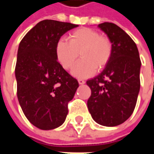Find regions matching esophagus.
Wrapping results in <instances>:
<instances>
[{"mask_svg": "<svg viewBox=\"0 0 154 154\" xmlns=\"http://www.w3.org/2000/svg\"><path fill=\"white\" fill-rule=\"evenodd\" d=\"M78 83L80 85H83V84H85V81L82 80V79H78Z\"/></svg>", "mask_w": 154, "mask_h": 154, "instance_id": "esophagus-1", "label": "esophagus"}]
</instances>
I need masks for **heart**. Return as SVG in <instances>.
<instances>
[{"label":"heart","instance_id":"obj_1","mask_svg":"<svg viewBox=\"0 0 154 154\" xmlns=\"http://www.w3.org/2000/svg\"><path fill=\"white\" fill-rule=\"evenodd\" d=\"M55 53L58 63L66 70L73 67L80 54L82 59L73 67L72 74L84 78L93 75L97 68L100 70L106 67L112 54V44L96 30L82 28L71 33L69 42L57 41Z\"/></svg>","mask_w":154,"mask_h":154}]
</instances>
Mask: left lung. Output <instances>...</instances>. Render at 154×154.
<instances>
[{"label":"left lung","instance_id":"obj_1","mask_svg":"<svg viewBox=\"0 0 154 154\" xmlns=\"http://www.w3.org/2000/svg\"><path fill=\"white\" fill-rule=\"evenodd\" d=\"M98 28L111 42L112 54L104 70L87 82L91 90L87 107L97 124L113 127L129 119L135 108L141 61L135 43L118 25L105 22Z\"/></svg>","mask_w":154,"mask_h":154}]
</instances>
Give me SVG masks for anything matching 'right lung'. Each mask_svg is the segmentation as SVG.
Listing matches in <instances>:
<instances>
[{"mask_svg":"<svg viewBox=\"0 0 154 154\" xmlns=\"http://www.w3.org/2000/svg\"><path fill=\"white\" fill-rule=\"evenodd\" d=\"M78 25L53 20L38 22L20 43L15 66L17 97L33 125L56 129L65 121L67 103L79 87L57 62L55 48L63 35Z\"/></svg>","mask_w":154,"mask_h":154,"instance_id":"add662e5","label":"right lung"}]
</instances>
